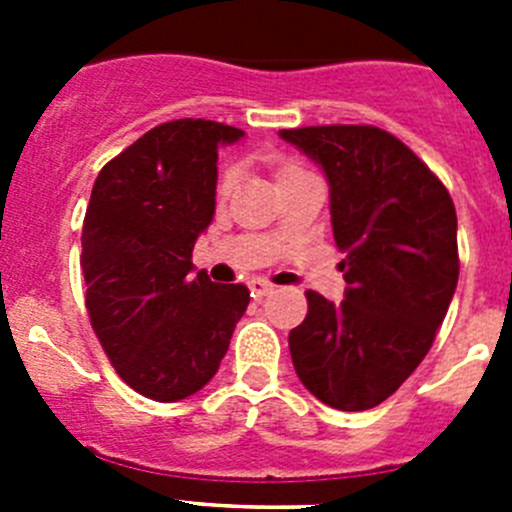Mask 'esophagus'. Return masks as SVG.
<instances>
[{
  "instance_id": "obj_1",
  "label": "esophagus",
  "mask_w": 512,
  "mask_h": 512,
  "mask_svg": "<svg viewBox=\"0 0 512 512\" xmlns=\"http://www.w3.org/2000/svg\"><path fill=\"white\" fill-rule=\"evenodd\" d=\"M248 289H251V297L261 300V297H266L274 292V284H269L266 279H251V282H248Z\"/></svg>"
}]
</instances>
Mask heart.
Returning <instances> with one entry per match:
<instances>
[{"instance_id": "heart-1", "label": "heart", "mask_w": 512, "mask_h": 512, "mask_svg": "<svg viewBox=\"0 0 512 512\" xmlns=\"http://www.w3.org/2000/svg\"><path fill=\"white\" fill-rule=\"evenodd\" d=\"M235 182H238V171L228 169V171H225V174H223V182H220V192L230 194V192H233Z\"/></svg>"}]
</instances>
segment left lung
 I'll use <instances>...</instances> for the list:
<instances>
[{"label":"left lung","mask_w":512,"mask_h":512,"mask_svg":"<svg viewBox=\"0 0 512 512\" xmlns=\"http://www.w3.org/2000/svg\"><path fill=\"white\" fill-rule=\"evenodd\" d=\"M323 169L346 279L343 302L307 292L292 364L338 410L377 408L418 369L459 282L456 210L433 171L372 125L279 130Z\"/></svg>","instance_id":"obj_1"}]
</instances>
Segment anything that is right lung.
Returning <instances> with one entry per match:
<instances>
[{
  "mask_svg": "<svg viewBox=\"0 0 512 512\" xmlns=\"http://www.w3.org/2000/svg\"><path fill=\"white\" fill-rule=\"evenodd\" d=\"M243 130L174 120L99 171L81 230L87 310L125 382L158 402L200 392L217 374L251 292L192 277L194 243L215 217L217 148Z\"/></svg>",
  "mask_w": 512,
  "mask_h": 512,
  "instance_id": "add662e5",
  "label": "right lung"
}]
</instances>
